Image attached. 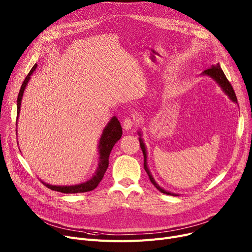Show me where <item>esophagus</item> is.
<instances>
[{
  "label": "esophagus",
  "instance_id": "1",
  "mask_svg": "<svg viewBox=\"0 0 252 252\" xmlns=\"http://www.w3.org/2000/svg\"><path fill=\"white\" fill-rule=\"evenodd\" d=\"M135 125H136V119L134 116L126 117L124 119V122H123V126H124L125 130H126V131L133 128L135 126Z\"/></svg>",
  "mask_w": 252,
  "mask_h": 252
}]
</instances>
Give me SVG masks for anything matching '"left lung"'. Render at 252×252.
Here are the masks:
<instances>
[{
    "instance_id": "obj_1",
    "label": "left lung",
    "mask_w": 252,
    "mask_h": 252,
    "mask_svg": "<svg viewBox=\"0 0 252 252\" xmlns=\"http://www.w3.org/2000/svg\"><path fill=\"white\" fill-rule=\"evenodd\" d=\"M201 75L209 76V77L213 78L214 81L220 87V89L222 90V92L224 93V94H226V95L230 98V100H231L232 102H234V103H237V97H236V94H235V92H234V90H233V87L231 86L230 82L228 81L226 75H224L223 71L221 70L220 63H218L217 65H211V67L208 68V69H206V70H204V71L201 73ZM138 135L140 136V138H139L140 146H141V149H142L143 155H144V168H145V170H146V173L148 174L151 183L154 185V186L156 187L157 190H159V191H160L161 193H163V194H167V195H171V196H179V194L171 193V192H169V191L164 190L163 188H161V187L159 186V185H158V184L155 182V180L153 179V177H152V175H151V173H150L149 167H148V163H147V150H146V146H145V143H144V141H143V139H142V133H141V130L138 131Z\"/></svg>"
}]
</instances>
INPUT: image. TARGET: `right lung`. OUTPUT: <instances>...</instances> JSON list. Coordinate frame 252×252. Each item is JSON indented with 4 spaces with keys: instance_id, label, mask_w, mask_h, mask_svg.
<instances>
[{
    "instance_id": "add662e5",
    "label": "right lung",
    "mask_w": 252,
    "mask_h": 252,
    "mask_svg": "<svg viewBox=\"0 0 252 252\" xmlns=\"http://www.w3.org/2000/svg\"><path fill=\"white\" fill-rule=\"evenodd\" d=\"M36 64L33 65V67L31 69L30 73L28 76L25 77L24 82L22 83V86L20 88L18 98H17V121H18V116L20 112V107H21V101H22V96L24 90L28 86L31 76L32 75L33 71L36 69ZM16 121V124H17ZM17 133V130H16ZM123 136V128L121 124H119L118 119L116 116H113L110 122L107 124V126H105V128L102 131L101 138L99 140L98 144V151H99V162H98V167L95 171L94 176H93L91 179L87 180L84 183L81 184H76V185H71V186H55V185H50L45 182H42L46 187H48L51 190H54L57 192L65 193V194H72V193H84V192H89L94 190L101 180L104 177V174L106 169L108 167L109 164V155L110 152L115 145V143L122 138Z\"/></svg>"
}]
</instances>
